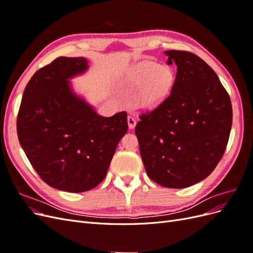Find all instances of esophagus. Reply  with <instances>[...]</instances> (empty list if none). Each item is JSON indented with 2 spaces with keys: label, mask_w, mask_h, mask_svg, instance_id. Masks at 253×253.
<instances>
[{
  "label": "esophagus",
  "mask_w": 253,
  "mask_h": 253,
  "mask_svg": "<svg viewBox=\"0 0 253 253\" xmlns=\"http://www.w3.org/2000/svg\"><path fill=\"white\" fill-rule=\"evenodd\" d=\"M127 124H128V127L129 128H134L135 126H136V119L134 118V116H132V115H129V116L127 117Z\"/></svg>",
  "instance_id": "obj_1"
}]
</instances>
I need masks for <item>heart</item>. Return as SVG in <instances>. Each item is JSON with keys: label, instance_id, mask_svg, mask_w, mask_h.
<instances>
[{"label": "heart", "instance_id": "b5f03b06", "mask_svg": "<svg viewBox=\"0 0 253 253\" xmlns=\"http://www.w3.org/2000/svg\"><path fill=\"white\" fill-rule=\"evenodd\" d=\"M174 81V74L169 67L147 61L140 64L133 76L135 87H141L137 101L144 108H154L169 94Z\"/></svg>", "mask_w": 253, "mask_h": 253}]
</instances>
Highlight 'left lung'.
I'll use <instances>...</instances> for the list:
<instances>
[{
    "label": "left lung",
    "mask_w": 253,
    "mask_h": 253,
    "mask_svg": "<svg viewBox=\"0 0 253 253\" xmlns=\"http://www.w3.org/2000/svg\"><path fill=\"white\" fill-rule=\"evenodd\" d=\"M177 73L171 93L140 114L135 133L149 177L167 188H187L209 176L223 157L232 106L217 75L195 53L167 50Z\"/></svg>",
    "instance_id": "1"
}]
</instances>
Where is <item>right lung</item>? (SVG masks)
<instances>
[{
  "mask_svg": "<svg viewBox=\"0 0 253 253\" xmlns=\"http://www.w3.org/2000/svg\"><path fill=\"white\" fill-rule=\"evenodd\" d=\"M87 68L84 58L59 57L27 83L17 118L22 149L41 179L66 192L100 183L127 131L126 112L99 116L76 97L67 79Z\"/></svg>",
  "mask_w": 253,
  "mask_h": 253,
  "instance_id": "1",
  "label": "right lung"
}]
</instances>
